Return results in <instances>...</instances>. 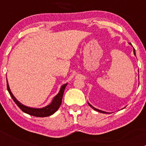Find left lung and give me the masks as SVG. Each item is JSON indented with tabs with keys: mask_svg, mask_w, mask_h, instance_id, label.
I'll list each match as a JSON object with an SVG mask.
<instances>
[{
	"mask_svg": "<svg viewBox=\"0 0 146 146\" xmlns=\"http://www.w3.org/2000/svg\"><path fill=\"white\" fill-rule=\"evenodd\" d=\"M129 44H130V45H132L131 44V43H129ZM133 54H134V55L136 56V51H135V48H133ZM88 104H89V106H90V107H92V108L94 110H95V111H99V112H100V113H105V114H110V112H107V111H102V110H98V109L95 108V107H94L93 106H92V105H91V104H90L89 102H88Z\"/></svg>",
	"mask_w": 146,
	"mask_h": 146,
	"instance_id": "left-lung-1",
	"label": "left lung"
}]
</instances>
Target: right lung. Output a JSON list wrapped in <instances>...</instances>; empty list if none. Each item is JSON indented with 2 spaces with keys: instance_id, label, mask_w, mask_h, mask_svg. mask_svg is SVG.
Wrapping results in <instances>:
<instances>
[{
  "instance_id": "obj_1",
  "label": "right lung",
  "mask_w": 146,
  "mask_h": 146,
  "mask_svg": "<svg viewBox=\"0 0 146 146\" xmlns=\"http://www.w3.org/2000/svg\"><path fill=\"white\" fill-rule=\"evenodd\" d=\"M67 84L68 83L64 84L61 87V88H60L58 93L55 97H54L51 102L49 104L46 106V107H42V108H33V107H27V106L24 105L21 102H20L16 99L15 97L13 95V93H12L11 90L10 89L9 85H8V80H7V88H8V91L10 96H11V98H13L15 104L20 107V109L23 112L29 114V115L35 116V117H46L52 115L53 114H54L58 110L61 102H62L63 95H64L65 88H66Z\"/></svg>"
}]
</instances>
